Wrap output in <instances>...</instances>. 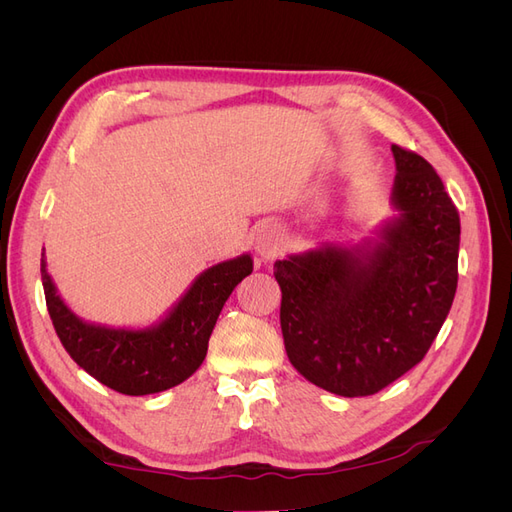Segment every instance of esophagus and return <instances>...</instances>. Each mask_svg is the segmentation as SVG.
<instances>
[{"mask_svg":"<svg viewBox=\"0 0 512 512\" xmlns=\"http://www.w3.org/2000/svg\"><path fill=\"white\" fill-rule=\"evenodd\" d=\"M280 245H282V235H280V230H275V228H262L260 232H258V237H256V250H258V254L260 256H275L277 252H280Z\"/></svg>","mask_w":512,"mask_h":512,"instance_id":"obj_1","label":"esophagus"}]
</instances>
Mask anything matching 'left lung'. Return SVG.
<instances>
[{
	"mask_svg": "<svg viewBox=\"0 0 512 512\" xmlns=\"http://www.w3.org/2000/svg\"><path fill=\"white\" fill-rule=\"evenodd\" d=\"M391 149L401 215L374 250L322 247L273 267L292 367L342 397L374 395L421 363L457 290L459 211L425 158Z\"/></svg>",
	"mask_w": 512,
	"mask_h": 512,
	"instance_id": "1",
	"label": "left lung"
}]
</instances>
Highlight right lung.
I'll return each mask as SVG.
<instances>
[{
    "label": "right lung",
    "instance_id": "add662e5",
    "mask_svg": "<svg viewBox=\"0 0 512 512\" xmlns=\"http://www.w3.org/2000/svg\"><path fill=\"white\" fill-rule=\"evenodd\" d=\"M44 299L59 342L72 361L108 389L151 395L188 380L207 356L211 331L230 292L252 273V258L239 256L207 269L156 329H106L76 318L59 299L40 265Z\"/></svg>",
    "mask_w": 512,
    "mask_h": 512
}]
</instances>
